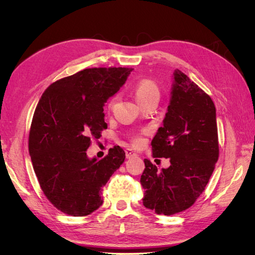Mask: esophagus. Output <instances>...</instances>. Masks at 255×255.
Masks as SVG:
<instances>
[{
    "mask_svg": "<svg viewBox=\"0 0 255 255\" xmlns=\"http://www.w3.org/2000/svg\"><path fill=\"white\" fill-rule=\"evenodd\" d=\"M136 155H137V154L133 150H130V149H127L126 150V156H127V158H132V157H134Z\"/></svg>",
    "mask_w": 255,
    "mask_h": 255,
    "instance_id": "esophagus-1",
    "label": "esophagus"
}]
</instances>
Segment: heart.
<instances>
[{"label":"heart","instance_id":"1","mask_svg":"<svg viewBox=\"0 0 255 255\" xmlns=\"http://www.w3.org/2000/svg\"><path fill=\"white\" fill-rule=\"evenodd\" d=\"M133 91H134V95L137 99V101L140 104H143L145 101H148V100L151 98L159 97V88L157 86V84L150 79H141L139 81H137L134 84ZM117 101H118V96H115L110 100L109 105H107L110 111L116 105ZM132 142L136 146L141 145L143 142L142 136L140 134L133 135Z\"/></svg>","mask_w":255,"mask_h":255}]
</instances>
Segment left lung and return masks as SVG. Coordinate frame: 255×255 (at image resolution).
I'll use <instances>...</instances> for the list:
<instances>
[{
    "instance_id": "8db88e82",
    "label": "left lung",
    "mask_w": 255,
    "mask_h": 255,
    "mask_svg": "<svg viewBox=\"0 0 255 255\" xmlns=\"http://www.w3.org/2000/svg\"><path fill=\"white\" fill-rule=\"evenodd\" d=\"M151 144L153 156L170 158L171 165L158 169L144 159L143 205L167 216L187 210L210 181L219 143L213 100L179 69L164 126Z\"/></svg>"
}]
</instances>
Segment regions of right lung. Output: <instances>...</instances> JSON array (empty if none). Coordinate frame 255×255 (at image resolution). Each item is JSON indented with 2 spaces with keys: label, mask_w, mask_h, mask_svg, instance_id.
Masks as SVG:
<instances>
[{
  "label": "right lung",
  "mask_w": 255,
  "mask_h": 255,
  "mask_svg": "<svg viewBox=\"0 0 255 255\" xmlns=\"http://www.w3.org/2000/svg\"><path fill=\"white\" fill-rule=\"evenodd\" d=\"M132 68H88L52 83L33 116L28 151L44 196L58 211L82 217L102 205V187L125 161L119 145L98 160L87 157L92 139L107 128L103 106Z\"/></svg>",
  "instance_id": "right-lung-1"
}]
</instances>
